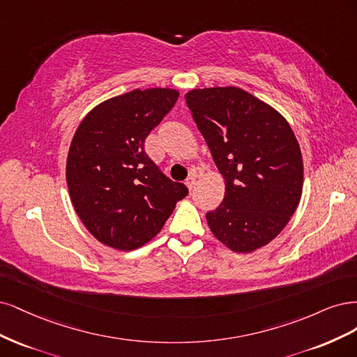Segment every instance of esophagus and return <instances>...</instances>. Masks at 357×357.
Segmentation results:
<instances>
[{"mask_svg": "<svg viewBox=\"0 0 357 357\" xmlns=\"http://www.w3.org/2000/svg\"><path fill=\"white\" fill-rule=\"evenodd\" d=\"M195 182H197V176H195L194 174H191V175L187 178V181H185V185H187V188H188L190 191L195 187Z\"/></svg>", "mask_w": 357, "mask_h": 357, "instance_id": "34e87169", "label": "esophagus"}]
</instances>
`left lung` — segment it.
<instances>
[{"mask_svg":"<svg viewBox=\"0 0 357 357\" xmlns=\"http://www.w3.org/2000/svg\"><path fill=\"white\" fill-rule=\"evenodd\" d=\"M192 119L225 182L222 203L206 213L212 234L249 254L268 245L301 200V148L282 114L240 87L192 89Z\"/></svg>","mask_w":357,"mask_h":357,"instance_id":"left-lung-1","label":"left lung"}]
</instances>
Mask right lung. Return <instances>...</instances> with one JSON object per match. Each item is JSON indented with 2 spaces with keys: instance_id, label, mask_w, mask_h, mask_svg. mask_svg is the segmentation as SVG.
Segmentation results:
<instances>
[{
  "instance_id": "right-lung-1",
  "label": "right lung",
  "mask_w": 357,
  "mask_h": 357,
  "mask_svg": "<svg viewBox=\"0 0 357 357\" xmlns=\"http://www.w3.org/2000/svg\"><path fill=\"white\" fill-rule=\"evenodd\" d=\"M178 96L175 89H136L103 100L77 128L66 157V183L74 211L102 245L119 250L144 246L188 194L144 149L145 137Z\"/></svg>"
}]
</instances>
